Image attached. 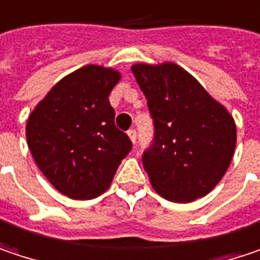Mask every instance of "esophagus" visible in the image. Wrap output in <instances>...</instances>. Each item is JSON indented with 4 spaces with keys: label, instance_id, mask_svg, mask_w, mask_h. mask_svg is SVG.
I'll return each instance as SVG.
<instances>
[{
    "label": "esophagus",
    "instance_id": "1",
    "mask_svg": "<svg viewBox=\"0 0 260 260\" xmlns=\"http://www.w3.org/2000/svg\"><path fill=\"white\" fill-rule=\"evenodd\" d=\"M128 137H129V140L132 141V144H135V143H137V131L135 129L128 131Z\"/></svg>",
    "mask_w": 260,
    "mask_h": 260
}]
</instances>
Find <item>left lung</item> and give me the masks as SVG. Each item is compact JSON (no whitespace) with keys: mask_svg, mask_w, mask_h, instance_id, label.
I'll return each instance as SVG.
<instances>
[{"mask_svg":"<svg viewBox=\"0 0 260 260\" xmlns=\"http://www.w3.org/2000/svg\"><path fill=\"white\" fill-rule=\"evenodd\" d=\"M131 70L154 120L153 145L143 156L151 187L175 203H191L209 194L236 151L234 117L172 61L137 63Z\"/></svg>","mask_w":260,"mask_h":260,"instance_id":"left-lung-1","label":"left lung"}]
</instances>
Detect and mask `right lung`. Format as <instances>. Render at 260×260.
I'll return each mask as SVG.
<instances>
[{
  "instance_id": "right-lung-1",
  "label": "right lung",
  "mask_w": 260,
  "mask_h": 260,
  "mask_svg": "<svg viewBox=\"0 0 260 260\" xmlns=\"http://www.w3.org/2000/svg\"><path fill=\"white\" fill-rule=\"evenodd\" d=\"M120 78L113 68L86 64L60 79L27 117L26 141L34 160L70 199L103 194L129 153V138L115 126L109 103Z\"/></svg>"
}]
</instances>
